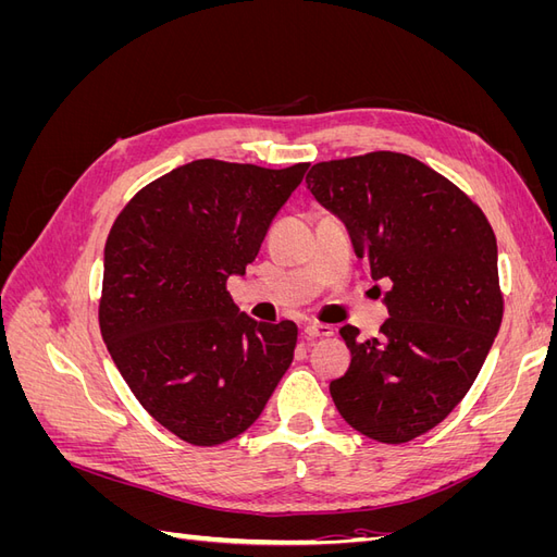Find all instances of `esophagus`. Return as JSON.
<instances>
[{"mask_svg": "<svg viewBox=\"0 0 557 557\" xmlns=\"http://www.w3.org/2000/svg\"><path fill=\"white\" fill-rule=\"evenodd\" d=\"M334 330L330 325H318V323H311L305 327V339H325V336H332Z\"/></svg>", "mask_w": 557, "mask_h": 557, "instance_id": "esophagus-1", "label": "esophagus"}]
</instances>
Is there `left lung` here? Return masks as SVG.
Returning <instances> with one entry per match:
<instances>
[{
  "instance_id": "1",
  "label": "left lung",
  "mask_w": 557,
  "mask_h": 557,
  "mask_svg": "<svg viewBox=\"0 0 557 557\" xmlns=\"http://www.w3.org/2000/svg\"><path fill=\"white\" fill-rule=\"evenodd\" d=\"M307 188L391 283L381 336L339 330L350 367L330 383L334 407L369 440L407 444L458 407L499 332L495 232L458 185L391 150L318 162Z\"/></svg>"
}]
</instances>
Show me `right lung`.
<instances>
[{
    "label": "right lung",
    "instance_id": "obj_1",
    "mask_svg": "<svg viewBox=\"0 0 557 557\" xmlns=\"http://www.w3.org/2000/svg\"><path fill=\"white\" fill-rule=\"evenodd\" d=\"M307 170L195 160L148 183L109 232L104 344L141 407L193 446L246 432L293 362L297 325L258 323L225 283L246 274Z\"/></svg>",
    "mask_w": 557,
    "mask_h": 557
}]
</instances>
